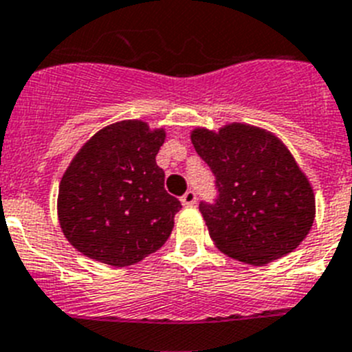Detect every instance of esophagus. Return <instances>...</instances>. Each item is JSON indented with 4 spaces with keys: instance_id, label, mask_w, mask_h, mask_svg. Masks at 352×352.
<instances>
[{
    "instance_id": "obj_1",
    "label": "esophagus",
    "mask_w": 352,
    "mask_h": 352,
    "mask_svg": "<svg viewBox=\"0 0 352 352\" xmlns=\"http://www.w3.org/2000/svg\"><path fill=\"white\" fill-rule=\"evenodd\" d=\"M180 201H182V206L189 207V206H195V201H197V193L195 191H188L180 197Z\"/></svg>"
}]
</instances>
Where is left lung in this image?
I'll return each instance as SVG.
<instances>
[{
    "label": "left lung",
    "instance_id": "8db88e82",
    "mask_svg": "<svg viewBox=\"0 0 352 352\" xmlns=\"http://www.w3.org/2000/svg\"><path fill=\"white\" fill-rule=\"evenodd\" d=\"M191 143L216 177L218 200L200 204L216 248L264 265L294 252L316 219L310 180L273 133L250 124L197 127Z\"/></svg>",
    "mask_w": 352,
    "mask_h": 352
}]
</instances>
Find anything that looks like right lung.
<instances>
[{
    "label": "right lung",
    "mask_w": 352,
    "mask_h": 352,
    "mask_svg": "<svg viewBox=\"0 0 352 352\" xmlns=\"http://www.w3.org/2000/svg\"><path fill=\"white\" fill-rule=\"evenodd\" d=\"M163 127L122 120L97 131L63 173L58 221L88 258L125 267L157 252L173 230L180 201L166 193L155 155Z\"/></svg>",
    "instance_id": "add662e5"
}]
</instances>
